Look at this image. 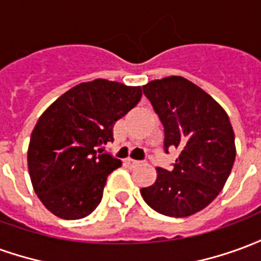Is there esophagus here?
<instances>
[{
	"instance_id": "obj_1",
	"label": "esophagus",
	"mask_w": 261,
	"mask_h": 261,
	"mask_svg": "<svg viewBox=\"0 0 261 261\" xmlns=\"http://www.w3.org/2000/svg\"><path fill=\"white\" fill-rule=\"evenodd\" d=\"M124 164L127 165V166H130V168H137V166H140V165H142L144 162H142V161H136V159L127 158L124 159Z\"/></svg>"
}]
</instances>
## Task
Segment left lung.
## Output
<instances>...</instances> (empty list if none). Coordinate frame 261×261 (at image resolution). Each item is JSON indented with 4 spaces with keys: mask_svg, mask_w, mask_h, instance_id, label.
I'll return each mask as SVG.
<instances>
[{
    "mask_svg": "<svg viewBox=\"0 0 261 261\" xmlns=\"http://www.w3.org/2000/svg\"><path fill=\"white\" fill-rule=\"evenodd\" d=\"M164 125V149L177 148L170 170L158 168L156 181L141 189L149 207L168 217H189L218 196L235 162V134L229 117L201 88L183 76L142 86Z\"/></svg>",
    "mask_w": 261,
    "mask_h": 261,
    "instance_id": "left-lung-1",
    "label": "left lung"
}]
</instances>
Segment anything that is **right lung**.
I'll return each mask as SVG.
<instances>
[{
    "instance_id": "add662e5",
    "label": "right lung",
    "mask_w": 261,
    "mask_h": 261,
    "mask_svg": "<svg viewBox=\"0 0 261 261\" xmlns=\"http://www.w3.org/2000/svg\"><path fill=\"white\" fill-rule=\"evenodd\" d=\"M141 86L95 80L74 86L37 120L28 149L35 193L50 213L80 219L102 200L108 176L121 161L103 152L114 123L136 108Z\"/></svg>"
}]
</instances>
